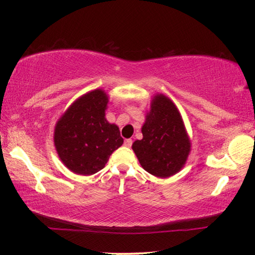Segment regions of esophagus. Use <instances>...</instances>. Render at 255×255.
<instances>
[{
	"mask_svg": "<svg viewBox=\"0 0 255 255\" xmlns=\"http://www.w3.org/2000/svg\"><path fill=\"white\" fill-rule=\"evenodd\" d=\"M132 145V140L130 138H128V139H125V146H127V147H130Z\"/></svg>",
	"mask_w": 255,
	"mask_h": 255,
	"instance_id": "esophagus-1",
	"label": "esophagus"
}]
</instances>
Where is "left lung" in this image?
<instances>
[{"label": "left lung", "mask_w": 255, "mask_h": 255, "mask_svg": "<svg viewBox=\"0 0 255 255\" xmlns=\"http://www.w3.org/2000/svg\"><path fill=\"white\" fill-rule=\"evenodd\" d=\"M141 132L143 139L132 144L141 167L157 178L178 173L187 162L191 143L178 108L164 94L150 101Z\"/></svg>", "instance_id": "1"}]
</instances>
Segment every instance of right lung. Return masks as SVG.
<instances>
[{"label":"right lung","instance_id":"obj_1","mask_svg":"<svg viewBox=\"0 0 255 255\" xmlns=\"http://www.w3.org/2000/svg\"><path fill=\"white\" fill-rule=\"evenodd\" d=\"M108 102L103 90H93L73 102L56 124V150L64 165L76 174L91 175L102 170L124 144L117 125L106 119Z\"/></svg>","mask_w":255,"mask_h":255}]
</instances>
